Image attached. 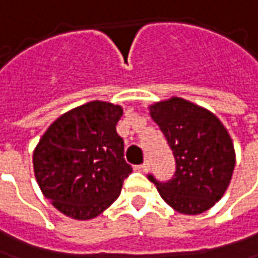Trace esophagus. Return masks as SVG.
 Masks as SVG:
<instances>
[{"label":"esophagus","instance_id":"obj_1","mask_svg":"<svg viewBox=\"0 0 258 258\" xmlns=\"http://www.w3.org/2000/svg\"><path fill=\"white\" fill-rule=\"evenodd\" d=\"M137 169H138V171H141V172H147V171L150 169V162H148V161H144L141 165L137 166Z\"/></svg>","mask_w":258,"mask_h":258}]
</instances>
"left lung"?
I'll return each mask as SVG.
<instances>
[{
    "instance_id": "8db88e82",
    "label": "left lung",
    "mask_w": 258,
    "mask_h": 258,
    "mask_svg": "<svg viewBox=\"0 0 258 258\" xmlns=\"http://www.w3.org/2000/svg\"><path fill=\"white\" fill-rule=\"evenodd\" d=\"M150 114L172 150V179L158 182L159 195L173 210L199 215L225 195L236 165V152L226 127L212 111L180 97L150 106Z\"/></svg>"
}]
</instances>
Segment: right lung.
<instances>
[{"mask_svg":"<svg viewBox=\"0 0 258 258\" xmlns=\"http://www.w3.org/2000/svg\"><path fill=\"white\" fill-rule=\"evenodd\" d=\"M122 107L89 101L49 125L33 151L42 194L63 215L89 220L118 198L131 173L124 141L115 131Z\"/></svg>","mask_w":258,"mask_h":258,"instance_id":"add662e5","label":"right lung"}]
</instances>
